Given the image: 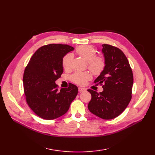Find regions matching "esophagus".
Listing matches in <instances>:
<instances>
[{
    "label": "esophagus",
    "mask_w": 155,
    "mask_h": 155,
    "mask_svg": "<svg viewBox=\"0 0 155 155\" xmlns=\"http://www.w3.org/2000/svg\"><path fill=\"white\" fill-rule=\"evenodd\" d=\"M85 91V89L84 88H82V87H79L78 88V91L80 92H84Z\"/></svg>",
    "instance_id": "obj_1"
}]
</instances>
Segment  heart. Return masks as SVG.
<instances>
[{
	"label": "heart",
	"mask_w": 155,
	"mask_h": 155,
	"mask_svg": "<svg viewBox=\"0 0 155 155\" xmlns=\"http://www.w3.org/2000/svg\"><path fill=\"white\" fill-rule=\"evenodd\" d=\"M76 51L88 63V68L94 74L99 75L103 71L105 66V60L102 57L96 56V51L93 46L91 45L81 46L77 48ZM73 59V55L71 53H68L64 56L63 66L65 70L71 68ZM91 78V75L87 72L77 71L71 76V79L73 82L77 85H84Z\"/></svg>",
	"instance_id": "obj_1"
}]
</instances>
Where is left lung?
<instances>
[{
	"label": "left lung",
	"mask_w": 155,
	"mask_h": 155,
	"mask_svg": "<svg viewBox=\"0 0 155 155\" xmlns=\"http://www.w3.org/2000/svg\"><path fill=\"white\" fill-rule=\"evenodd\" d=\"M105 66L94 83L103 85L98 93L91 89L92 99L88 109L94 115L104 119L116 118L123 112L132 97L133 74L124 53L117 47L102 45Z\"/></svg>",
	"instance_id": "1"
}]
</instances>
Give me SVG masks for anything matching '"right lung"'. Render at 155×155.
I'll return each instance as SVG.
<instances>
[{
	"label": "right lung",
	"instance_id": "obj_1",
	"mask_svg": "<svg viewBox=\"0 0 155 155\" xmlns=\"http://www.w3.org/2000/svg\"><path fill=\"white\" fill-rule=\"evenodd\" d=\"M74 48L67 45L50 44L39 48L31 58L23 75L26 102L37 116L46 120L66 113L78 94V87L58 90L55 81L63 72V58Z\"/></svg>",
	"mask_w": 155,
	"mask_h": 155
}]
</instances>
